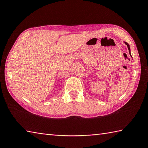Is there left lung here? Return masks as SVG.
<instances>
[{"label":"left lung","instance_id":"obj_1","mask_svg":"<svg viewBox=\"0 0 148 148\" xmlns=\"http://www.w3.org/2000/svg\"><path fill=\"white\" fill-rule=\"evenodd\" d=\"M124 43L126 44V45L127 46V48H128V49H129V53H130V55H131V51H130V45H129V44H128L127 42H124ZM131 56H132V55H131Z\"/></svg>","mask_w":148,"mask_h":148}]
</instances>
